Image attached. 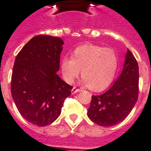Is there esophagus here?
Listing matches in <instances>:
<instances>
[{"label":"esophagus","mask_w":151,"mask_h":151,"mask_svg":"<svg viewBox=\"0 0 151 151\" xmlns=\"http://www.w3.org/2000/svg\"><path fill=\"white\" fill-rule=\"evenodd\" d=\"M81 91V90L78 88H77V87H75V86H74L73 88H72L71 90V93L72 94H75L76 93H78V92Z\"/></svg>","instance_id":"1"}]
</instances>
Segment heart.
Listing matches in <instances>:
<instances>
[{
  "label": "heart",
  "instance_id": "b5f03b06",
  "mask_svg": "<svg viewBox=\"0 0 151 151\" xmlns=\"http://www.w3.org/2000/svg\"><path fill=\"white\" fill-rule=\"evenodd\" d=\"M118 66L119 57L114 49L91 44L77 47L72 58L65 57L61 61V74L67 83H73L81 70L83 83L95 91L112 83Z\"/></svg>",
  "mask_w": 151,
  "mask_h": 151
}]
</instances>
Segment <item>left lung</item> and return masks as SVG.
I'll return each mask as SVG.
<instances>
[{"label": "left lung", "mask_w": 151, "mask_h": 151, "mask_svg": "<svg viewBox=\"0 0 151 151\" xmlns=\"http://www.w3.org/2000/svg\"><path fill=\"white\" fill-rule=\"evenodd\" d=\"M139 68L137 60L128 49L121 74L109 89L92 96L89 119L103 127L119 124L129 115L138 97Z\"/></svg>", "instance_id": "8db88e82"}]
</instances>
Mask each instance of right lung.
I'll use <instances>...</instances> for the list:
<instances>
[{
  "label": "right lung",
  "instance_id": "obj_1",
  "mask_svg": "<svg viewBox=\"0 0 151 151\" xmlns=\"http://www.w3.org/2000/svg\"><path fill=\"white\" fill-rule=\"evenodd\" d=\"M64 41L39 35L31 39L16 57L11 94L20 115L37 126L55 122L73 86L57 74Z\"/></svg>",
  "mask_w": 151,
  "mask_h": 151
}]
</instances>
